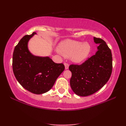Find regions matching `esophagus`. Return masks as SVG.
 <instances>
[{"mask_svg": "<svg viewBox=\"0 0 126 126\" xmlns=\"http://www.w3.org/2000/svg\"><path fill=\"white\" fill-rule=\"evenodd\" d=\"M64 65H65V68L66 70L68 69H69V65L67 63H64Z\"/></svg>", "mask_w": 126, "mask_h": 126, "instance_id": "esophagus-1", "label": "esophagus"}]
</instances>
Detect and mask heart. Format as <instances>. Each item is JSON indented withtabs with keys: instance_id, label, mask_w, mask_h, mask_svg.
Listing matches in <instances>:
<instances>
[{
	"instance_id": "heart-1",
	"label": "heart",
	"mask_w": 126,
	"mask_h": 126,
	"mask_svg": "<svg viewBox=\"0 0 126 126\" xmlns=\"http://www.w3.org/2000/svg\"><path fill=\"white\" fill-rule=\"evenodd\" d=\"M59 51L65 57H71L74 63H80L88 57L91 47L87 42L82 43L80 41L67 39L59 44Z\"/></svg>"
}]
</instances>
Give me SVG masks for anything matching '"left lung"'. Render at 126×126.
Instances as JSON below:
<instances>
[{"label": "left lung", "instance_id": "8db88e82", "mask_svg": "<svg viewBox=\"0 0 126 126\" xmlns=\"http://www.w3.org/2000/svg\"><path fill=\"white\" fill-rule=\"evenodd\" d=\"M98 44L95 55L82 65H71V78L70 84L73 91L80 96L91 95L98 91L110 78L112 72V55L106 42L100 38H94Z\"/></svg>", "mask_w": 126, "mask_h": 126}]
</instances>
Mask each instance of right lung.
Instances as JSON below:
<instances>
[{
    "instance_id": "obj_1",
    "label": "right lung",
    "mask_w": 126,
    "mask_h": 126,
    "mask_svg": "<svg viewBox=\"0 0 126 126\" xmlns=\"http://www.w3.org/2000/svg\"><path fill=\"white\" fill-rule=\"evenodd\" d=\"M35 34L25 35L15 47L12 68L17 81L25 89L34 94L49 91L65 69L63 63H56L49 57L34 56L28 48V42Z\"/></svg>"
}]
</instances>
